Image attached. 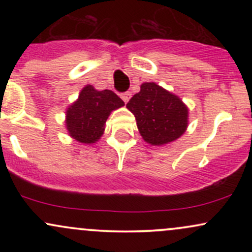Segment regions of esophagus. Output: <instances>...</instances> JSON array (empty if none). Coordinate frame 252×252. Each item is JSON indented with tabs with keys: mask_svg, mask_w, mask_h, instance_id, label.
Masks as SVG:
<instances>
[{
	"mask_svg": "<svg viewBox=\"0 0 252 252\" xmlns=\"http://www.w3.org/2000/svg\"><path fill=\"white\" fill-rule=\"evenodd\" d=\"M130 97H131V94H130L129 91L123 92V94H121V98H122L124 103H128V100L130 99Z\"/></svg>",
	"mask_w": 252,
	"mask_h": 252,
	"instance_id": "obj_1",
	"label": "esophagus"
}]
</instances>
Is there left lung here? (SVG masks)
Instances as JSON below:
<instances>
[{
  "label": "left lung",
  "instance_id": "1",
  "mask_svg": "<svg viewBox=\"0 0 252 252\" xmlns=\"http://www.w3.org/2000/svg\"><path fill=\"white\" fill-rule=\"evenodd\" d=\"M126 108L134 114L143 140L153 146L172 142L187 128L189 109L180 98L155 83L142 84Z\"/></svg>",
  "mask_w": 252,
  "mask_h": 252
}]
</instances>
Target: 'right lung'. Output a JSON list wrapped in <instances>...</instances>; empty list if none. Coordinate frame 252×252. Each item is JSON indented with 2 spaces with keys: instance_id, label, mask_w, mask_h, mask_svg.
Masks as SVG:
<instances>
[{
  "instance_id": "add662e5",
  "label": "right lung",
  "mask_w": 252,
  "mask_h": 252,
  "mask_svg": "<svg viewBox=\"0 0 252 252\" xmlns=\"http://www.w3.org/2000/svg\"><path fill=\"white\" fill-rule=\"evenodd\" d=\"M124 105V102L110 90L97 91L86 85L79 98L66 112L68 134L82 143H94L102 136L110 112Z\"/></svg>"
}]
</instances>
